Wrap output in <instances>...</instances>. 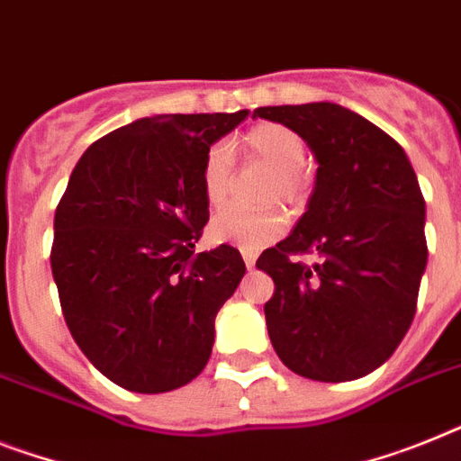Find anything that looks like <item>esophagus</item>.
Segmentation results:
<instances>
[{
  "label": "esophagus",
  "instance_id": "1",
  "mask_svg": "<svg viewBox=\"0 0 461 461\" xmlns=\"http://www.w3.org/2000/svg\"><path fill=\"white\" fill-rule=\"evenodd\" d=\"M242 258H245L247 268H254V264H257V254L249 252V249H242Z\"/></svg>",
  "mask_w": 461,
  "mask_h": 461
}]
</instances>
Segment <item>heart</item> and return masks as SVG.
I'll return each mask as SVG.
<instances>
[{"instance_id":"1","label":"heart","mask_w":461,"mask_h":461,"mask_svg":"<svg viewBox=\"0 0 461 461\" xmlns=\"http://www.w3.org/2000/svg\"><path fill=\"white\" fill-rule=\"evenodd\" d=\"M240 146L249 159H257L273 169V181L266 190V200H283L290 207H302L311 193V181L302 169L306 162V143L296 131L285 124L266 122L257 124L242 136ZM203 193L209 207H221L233 190V155L226 143L209 146L203 159ZM285 230V216L280 209H223L209 223V238L214 242H228L242 249H261L280 238Z\"/></svg>"}]
</instances>
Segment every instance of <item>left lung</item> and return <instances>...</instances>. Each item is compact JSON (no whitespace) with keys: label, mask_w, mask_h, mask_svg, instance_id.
<instances>
[{"label":"left lung","mask_w":461,"mask_h":461,"mask_svg":"<svg viewBox=\"0 0 461 461\" xmlns=\"http://www.w3.org/2000/svg\"><path fill=\"white\" fill-rule=\"evenodd\" d=\"M254 115L290 127L318 159L306 214L257 261L276 283L264 306L273 348L315 382L370 375L412 325L427 268V207L412 165L386 131L334 103ZM302 253L319 261L303 265Z\"/></svg>","instance_id":"1"}]
</instances>
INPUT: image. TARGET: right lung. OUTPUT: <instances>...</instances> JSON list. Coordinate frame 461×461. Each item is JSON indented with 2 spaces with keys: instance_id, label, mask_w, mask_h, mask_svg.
<instances>
[{
  "instance_id": "obj_1",
  "label": "right lung",
  "mask_w": 461,
  "mask_h": 461,
  "mask_svg": "<svg viewBox=\"0 0 461 461\" xmlns=\"http://www.w3.org/2000/svg\"><path fill=\"white\" fill-rule=\"evenodd\" d=\"M245 117H143L94 140L72 169L51 273L72 339L122 389L165 393L207 365L245 261L230 245L195 252L209 221L200 174L209 146Z\"/></svg>"
}]
</instances>
